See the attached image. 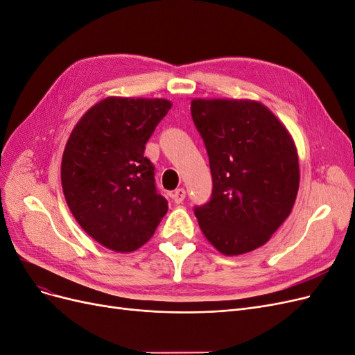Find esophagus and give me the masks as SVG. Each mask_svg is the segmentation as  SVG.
<instances>
[{"label":"esophagus","mask_w":355,"mask_h":355,"mask_svg":"<svg viewBox=\"0 0 355 355\" xmlns=\"http://www.w3.org/2000/svg\"><path fill=\"white\" fill-rule=\"evenodd\" d=\"M171 197H173V200H175L176 204H180L182 201L185 200V197H187V191H185L184 188H178V189L173 192V196H171Z\"/></svg>","instance_id":"34e87169"}]
</instances>
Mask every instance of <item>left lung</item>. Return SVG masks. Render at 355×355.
Here are the masks:
<instances>
[{"instance_id":"8db88e82","label":"left lung","mask_w":355,"mask_h":355,"mask_svg":"<svg viewBox=\"0 0 355 355\" xmlns=\"http://www.w3.org/2000/svg\"><path fill=\"white\" fill-rule=\"evenodd\" d=\"M191 115L209 155L210 200L194 213L223 254L263 245L292 211L299 188L292 136L259 102L196 99Z\"/></svg>"}]
</instances>
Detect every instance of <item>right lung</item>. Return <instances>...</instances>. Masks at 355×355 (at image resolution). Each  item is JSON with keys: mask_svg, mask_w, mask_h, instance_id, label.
<instances>
[{"mask_svg": "<svg viewBox=\"0 0 355 355\" xmlns=\"http://www.w3.org/2000/svg\"><path fill=\"white\" fill-rule=\"evenodd\" d=\"M171 103L108 98L83 115L62 157V188L80 227L115 252H133L167 213L145 145Z\"/></svg>", "mask_w": 355, "mask_h": 355, "instance_id": "right-lung-1", "label": "right lung"}]
</instances>
